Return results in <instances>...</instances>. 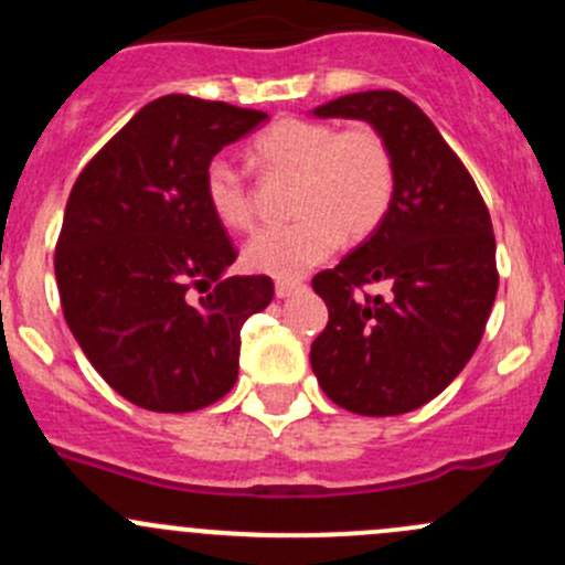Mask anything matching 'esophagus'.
I'll use <instances>...</instances> for the list:
<instances>
[{
  "label": "esophagus",
  "mask_w": 565,
  "mask_h": 565,
  "mask_svg": "<svg viewBox=\"0 0 565 565\" xmlns=\"http://www.w3.org/2000/svg\"><path fill=\"white\" fill-rule=\"evenodd\" d=\"M300 289H306L300 281H287V278H281V281H276V298H289V295L300 292Z\"/></svg>",
  "instance_id": "34e87169"
}]
</instances>
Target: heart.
Returning <instances> with one entry per match:
<instances>
[{"instance_id":"b5f03b06","label":"heart","mask_w":565,"mask_h":565,"mask_svg":"<svg viewBox=\"0 0 565 565\" xmlns=\"http://www.w3.org/2000/svg\"><path fill=\"white\" fill-rule=\"evenodd\" d=\"M262 167L298 174L292 224L265 226L243 248V265L276 278H298L328 259L341 237L361 241L388 215L396 169L388 141L372 125L335 128L322 119L284 117L254 141ZM204 202L224 230L246 232L254 204L246 177L226 156L204 167Z\"/></svg>"}]
</instances>
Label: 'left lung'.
Segmentation results:
<instances>
[{
  "label": "left lung",
  "mask_w": 565,
  "mask_h": 565,
  "mask_svg": "<svg viewBox=\"0 0 565 565\" xmlns=\"http://www.w3.org/2000/svg\"><path fill=\"white\" fill-rule=\"evenodd\" d=\"M315 117L363 119L388 141L396 191L383 224L311 287L328 324L311 344L324 396L358 415L431 402L467 366L498 295L492 218L429 117L402 93L369 89ZM385 280L388 299L358 296Z\"/></svg>",
  "instance_id": "1"
}]
</instances>
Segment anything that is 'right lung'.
I'll list each match as a JSON object with an SVG mask.
<instances>
[{
  "label": "right lung",
  "instance_id": "add662e5",
  "mask_svg": "<svg viewBox=\"0 0 565 565\" xmlns=\"http://www.w3.org/2000/svg\"><path fill=\"white\" fill-rule=\"evenodd\" d=\"M267 119L163 95L82 169L54 273L62 311L95 372L152 413H193L237 380L241 328L273 300L267 276H230L237 250L204 202V167ZM205 295L196 305L186 289Z\"/></svg>",
  "mask_w": 565,
  "mask_h": 565
}]
</instances>
